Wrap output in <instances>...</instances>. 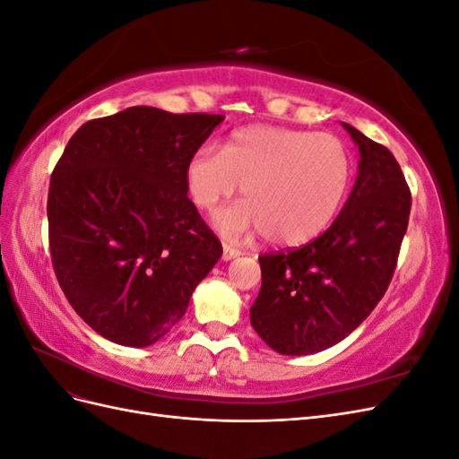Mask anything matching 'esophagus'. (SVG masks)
Segmentation results:
<instances>
[{"label": "esophagus", "mask_w": 459, "mask_h": 459, "mask_svg": "<svg viewBox=\"0 0 459 459\" xmlns=\"http://www.w3.org/2000/svg\"><path fill=\"white\" fill-rule=\"evenodd\" d=\"M239 255H241L239 248H235V247L224 243V253H221V258H224V260H231V258H238Z\"/></svg>", "instance_id": "obj_1"}]
</instances>
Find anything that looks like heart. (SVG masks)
Returning a JSON list of instances; mask_svg holds the SVG:
<instances>
[{"mask_svg":"<svg viewBox=\"0 0 459 459\" xmlns=\"http://www.w3.org/2000/svg\"><path fill=\"white\" fill-rule=\"evenodd\" d=\"M351 179V151L337 135L266 124L238 130L221 151L199 147L186 164L189 197L201 211H214L241 184L247 201L214 216L221 233L258 231L283 247L322 235L341 211Z\"/></svg>","mask_w":459,"mask_h":459,"instance_id":"b5f03b06","label":"heart"}]
</instances>
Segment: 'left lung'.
Here are the masks:
<instances>
[{"mask_svg": "<svg viewBox=\"0 0 459 459\" xmlns=\"http://www.w3.org/2000/svg\"><path fill=\"white\" fill-rule=\"evenodd\" d=\"M359 151L341 214L314 241L258 256L262 287L251 325L287 356L325 351L364 322L393 280L411 193L385 145L342 124Z\"/></svg>", "mask_w": 459, "mask_h": 459, "instance_id": "left-lung-1", "label": "left lung"}]
</instances>
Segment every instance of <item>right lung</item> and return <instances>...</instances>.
I'll return each mask as SVG.
<instances>
[{
  "instance_id": "1",
  "label": "right lung",
  "mask_w": 459,
  "mask_h": 459,
  "mask_svg": "<svg viewBox=\"0 0 459 459\" xmlns=\"http://www.w3.org/2000/svg\"><path fill=\"white\" fill-rule=\"evenodd\" d=\"M221 115L130 107L76 130L48 195L66 300L101 337L149 346L184 317L221 243L187 197L186 164Z\"/></svg>"
}]
</instances>
